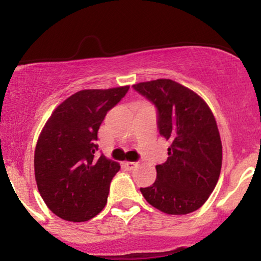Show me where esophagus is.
I'll return each mask as SVG.
<instances>
[{
    "label": "esophagus",
    "mask_w": 261,
    "mask_h": 261,
    "mask_svg": "<svg viewBox=\"0 0 261 261\" xmlns=\"http://www.w3.org/2000/svg\"><path fill=\"white\" fill-rule=\"evenodd\" d=\"M125 166H126L127 167V168L128 169H133L134 168V167L135 166H136V162H125Z\"/></svg>",
    "instance_id": "obj_1"
}]
</instances>
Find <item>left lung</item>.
Here are the masks:
<instances>
[{"mask_svg": "<svg viewBox=\"0 0 261 261\" xmlns=\"http://www.w3.org/2000/svg\"><path fill=\"white\" fill-rule=\"evenodd\" d=\"M133 87L155 107L158 130L170 142L168 160L155 166L157 179L141 193L164 214L196 211L214 191L222 166L214 114L201 97L175 81L162 79Z\"/></svg>", "mask_w": 261, "mask_h": 261, "instance_id": "obj_1", "label": "left lung"}]
</instances>
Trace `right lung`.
Listing matches in <instances>:
<instances>
[{
    "mask_svg": "<svg viewBox=\"0 0 261 261\" xmlns=\"http://www.w3.org/2000/svg\"><path fill=\"white\" fill-rule=\"evenodd\" d=\"M128 88L74 93L45 124L35 147V180L47 207L62 220L85 222L107 205L120 166L104 154L97 157L98 130Z\"/></svg>",
    "mask_w": 261,
    "mask_h": 261,
    "instance_id": "right-lung-1",
    "label": "right lung"
}]
</instances>
